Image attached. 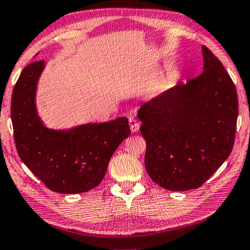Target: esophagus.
Segmentation results:
<instances>
[{
  "label": "esophagus",
  "mask_w": 250,
  "mask_h": 250,
  "mask_svg": "<svg viewBox=\"0 0 250 250\" xmlns=\"http://www.w3.org/2000/svg\"><path fill=\"white\" fill-rule=\"evenodd\" d=\"M129 125H130V129H131L132 132H138V130H139V128H140V124L138 122V120L134 117L129 118Z\"/></svg>",
  "instance_id": "esophagus-1"
}]
</instances>
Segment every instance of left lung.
<instances>
[{
  "label": "left lung",
  "instance_id": "left-lung-1",
  "mask_svg": "<svg viewBox=\"0 0 250 250\" xmlns=\"http://www.w3.org/2000/svg\"><path fill=\"white\" fill-rule=\"evenodd\" d=\"M204 71L141 105L146 169L172 191L199 188L230 154L238 118L236 86L203 45Z\"/></svg>",
  "mask_w": 250,
  "mask_h": 250
}]
</instances>
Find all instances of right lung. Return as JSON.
Returning <instances> with one entry per match:
<instances>
[{"label": "right lung", "mask_w": 250, "mask_h": 250, "mask_svg": "<svg viewBox=\"0 0 250 250\" xmlns=\"http://www.w3.org/2000/svg\"><path fill=\"white\" fill-rule=\"evenodd\" d=\"M44 61L23 69L12 93L11 119L21 160L47 188L59 193L86 192L100 184L119 145L129 137L126 118L53 130L38 116L35 93Z\"/></svg>", "instance_id": "right-lung-1"}]
</instances>
